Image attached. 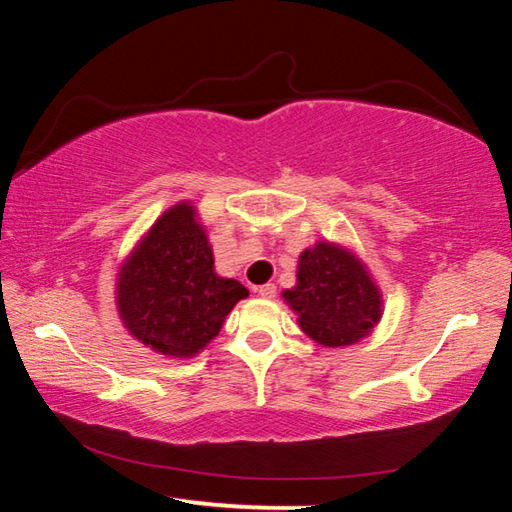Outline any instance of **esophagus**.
I'll return each instance as SVG.
<instances>
[{
	"label": "esophagus",
	"instance_id": "obj_1",
	"mask_svg": "<svg viewBox=\"0 0 512 512\" xmlns=\"http://www.w3.org/2000/svg\"><path fill=\"white\" fill-rule=\"evenodd\" d=\"M275 293H277L275 284H262V287H257V296H262L266 300H273Z\"/></svg>",
	"mask_w": 512,
	"mask_h": 512
}]
</instances>
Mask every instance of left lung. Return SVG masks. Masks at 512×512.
<instances>
[{"instance_id": "obj_1", "label": "left lung", "mask_w": 512, "mask_h": 512, "mask_svg": "<svg viewBox=\"0 0 512 512\" xmlns=\"http://www.w3.org/2000/svg\"><path fill=\"white\" fill-rule=\"evenodd\" d=\"M282 298L298 325L323 348H345L366 339L384 316V298L357 250L320 239L298 257L296 287Z\"/></svg>"}]
</instances>
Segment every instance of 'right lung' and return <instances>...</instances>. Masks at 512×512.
Instances as JSON below:
<instances>
[{"instance_id":"right-lung-1","label":"right lung","mask_w":512,"mask_h":512,"mask_svg":"<svg viewBox=\"0 0 512 512\" xmlns=\"http://www.w3.org/2000/svg\"><path fill=\"white\" fill-rule=\"evenodd\" d=\"M244 298V284L216 273L210 237L192 201L171 205L155 219L115 280L121 325L169 359L201 354Z\"/></svg>"}]
</instances>
